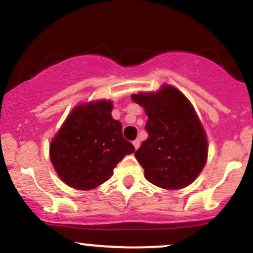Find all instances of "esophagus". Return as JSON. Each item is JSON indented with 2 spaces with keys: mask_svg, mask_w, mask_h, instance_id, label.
<instances>
[{
  "mask_svg": "<svg viewBox=\"0 0 253 253\" xmlns=\"http://www.w3.org/2000/svg\"><path fill=\"white\" fill-rule=\"evenodd\" d=\"M133 146H134L135 150H138L139 146H140V140H139V139H135V140L133 141Z\"/></svg>",
  "mask_w": 253,
  "mask_h": 253,
  "instance_id": "esophagus-1",
  "label": "esophagus"
}]
</instances>
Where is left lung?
I'll return each instance as SVG.
<instances>
[{"mask_svg": "<svg viewBox=\"0 0 253 253\" xmlns=\"http://www.w3.org/2000/svg\"><path fill=\"white\" fill-rule=\"evenodd\" d=\"M147 115L149 136L134 153L152 184L168 190L185 188L205 168L208 141L193 104L172 85L133 94Z\"/></svg>", "mask_w": 253, "mask_h": 253, "instance_id": "obj_1", "label": "left lung"}]
</instances>
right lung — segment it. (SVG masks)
I'll use <instances>...</instances> for the list:
<instances>
[{"mask_svg":"<svg viewBox=\"0 0 253 253\" xmlns=\"http://www.w3.org/2000/svg\"><path fill=\"white\" fill-rule=\"evenodd\" d=\"M112 110V101L107 100L78 104L52 139V165L69 187L94 189L108 181L125 156L135 151L123 136V125L113 119Z\"/></svg>","mask_w":253,"mask_h":253,"instance_id":"right-lung-1","label":"right lung"}]
</instances>
